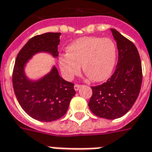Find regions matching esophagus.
<instances>
[{"label": "esophagus", "mask_w": 152, "mask_h": 152, "mask_svg": "<svg viewBox=\"0 0 152 152\" xmlns=\"http://www.w3.org/2000/svg\"><path fill=\"white\" fill-rule=\"evenodd\" d=\"M81 87H82L81 85L75 84L74 85V90H75V91H78V90H79V88H81Z\"/></svg>", "instance_id": "obj_1"}]
</instances>
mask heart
<instances>
[{
    "label": "heart",
    "mask_w": 152,
    "mask_h": 152,
    "mask_svg": "<svg viewBox=\"0 0 152 152\" xmlns=\"http://www.w3.org/2000/svg\"><path fill=\"white\" fill-rule=\"evenodd\" d=\"M67 55L59 57L62 74L72 79L81 69L93 82L110 78L116 61V47L112 40L95 37L78 38L66 48Z\"/></svg>",
    "instance_id": "b5f03b06"
}]
</instances>
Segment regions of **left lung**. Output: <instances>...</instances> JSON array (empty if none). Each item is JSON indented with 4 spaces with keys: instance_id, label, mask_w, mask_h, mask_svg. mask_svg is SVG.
<instances>
[{
    "instance_id": "8db88e82",
    "label": "left lung",
    "mask_w": 152,
    "mask_h": 152,
    "mask_svg": "<svg viewBox=\"0 0 152 152\" xmlns=\"http://www.w3.org/2000/svg\"><path fill=\"white\" fill-rule=\"evenodd\" d=\"M110 30L117 43L118 63L106 83L91 87L92 96L88 106L96 115L115 119L124 115L136 102L141 90L142 73L135 45L117 30Z\"/></svg>"
}]
</instances>
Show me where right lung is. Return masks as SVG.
Here are the masks:
<instances>
[{
	"label": "right lung",
	"mask_w": 152,
	"mask_h": 152,
	"mask_svg": "<svg viewBox=\"0 0 152 152\" xmlns=\"http://www.w3.org/2000/svg\"><path fill=\"white\" fill-rule=\"evenodd\" d=\"M61 35L47 33L28 40L18 54L13 71V87L19 105L28 115L42 122H51L64 116L75 95L74 83L61 78L55 65L36 79L26 74L27 64L37 54L58 57Z\"/></svg>",
	"instance_id": "add662e5"
}]
</instances>
